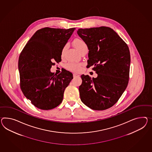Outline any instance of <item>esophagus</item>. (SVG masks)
I'll list each match as a JSON object with an SVG mask.
<instances>
[{"label": "esophagus", "instance_id": "esophagus-1", "mask_svg": "<svg viewBox=\"0 0 152 152\" xmlns=\"http://www.w3.org/2000/svg\"><path fill=\"white\" fill-rule=\"evenodd\" d=\"M73 76H74V77H79V76H80V75H79L76 74H73Z\"/></svg>", "mask_w": 152, "mask_h": 152}]
</instances>
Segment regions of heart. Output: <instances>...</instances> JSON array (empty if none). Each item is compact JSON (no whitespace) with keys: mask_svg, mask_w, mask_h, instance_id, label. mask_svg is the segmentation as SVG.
Segmentation results:
<instances>
[{"mask_svg":"<svg viewBox=\"0 0 152 152\" xmlns=\"http://www.w3.org/2000/svg\"><path fill=\"white\" fill-rule=\"evenodd\" d=\"M74 45L75 48L77 49L78 52L80 53L82 52L85 51L86 50L88 49V46L86 43L85 42L82 40V39L80 38H76L74 41ZM67 48V45L64 46L61 52V56L63 57L64 53L65 52ZM83 64L82 63H74V62H70L67 63L66 65V67L68 70L73 71L75 72H78L81 70L82 66Z\"/></svg>","mask_w":152,"mask_h":152,"instance_id":"heart-1","label":"heart"}]
</instances>
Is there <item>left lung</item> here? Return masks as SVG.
Instances as JSON below:
<instances>
[{
	"label": "left lung",
	"mask_w": 152,
	"mask_h": 152,
	"mask_svg": "<svg viewBox=\"0 0 152 152\" xmlns=\"http://www.w3.org/2000/svg\"><path fill=\"white\" fill-rule=\"evenodd\" d=\"M77 34L89 49L87 67L93 66L96 78L81 75L79 87L82 102L94 110L113 107L126 89L130 74L127 45L114 30L102 26L80 28Z\"/></svg>",
	"instance_id": "obj_1"
}]
</instances>
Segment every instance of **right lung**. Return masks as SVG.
I'll use <instances>...</instances> for the list:
<instances>
[{
    "label": "right lung",
    "mask_w": 152,
    "mask_h": 152,
    "mask_svg": "<svg viewBox=\"0 0 152 152\" xmlns=\"http://www.w3.org/2000/svg\"><path fill=\"white\" fill-rule=\"evenodd\" d=\"M75 30L39 29L21 52L18 63L20 88L36 107L50 110L62 102L65 89L73 75L67 70L54 74L50 69L55 64L53 61H61V50Z\"/></svg>",
    "instance_id": "right-lung-1"
}]
</instances>
